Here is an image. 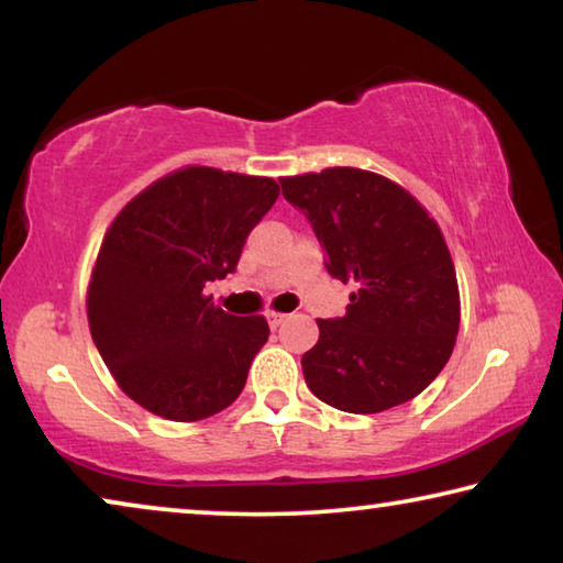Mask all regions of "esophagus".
<instances>
[{"label": "esophagus", "mask_w": 563, "mask_h": 563, "mask_svg": "<svg viewBox=\"0 0 563 563\" xmlns=\"http://www.w3.org/2000/svg\"><path fill=\"white\" fill-rule=\"evenodd\" d=\"M285 320H288V316H285V312H273V310L268 312V325L271 328H280Z\"/></svg>", "instance_id": "esophagus-1"}]
</instances>
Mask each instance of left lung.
I'll return each instance as SVG.
<instances>
[{
    "instance_id": "1",
    "label": "left lung",
    "mask_w": 563,
    "mask_h": 563,
    "mask_svg": "<svg viewBox=\"0 0 563 563\" xmlns=\"http://www.w3.org/2000/svg\"><path fill=\"white\" fill-rule=\"evenodd\" d=\"M308 218L325 268L355 285L342 318L318 320L302 355L310 393L342 412L375 415L442 373L460 330V288L440 225L402 186L369 170L280 178Z\"/></svg>"
}]
</instances>
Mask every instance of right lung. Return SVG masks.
Listing matches in <instances>:
<instances>
[{
    "instance_id": "add662e5",
    "label": "right lung",
    "mask_w": 563,
    "mask_h": 563,
    "mask_svg": "<svg viewBox=\"0 0 563 563\" xmlns=\"http://www.w3.org/2000/svg\"><path fill=\"white\" fill-rule=\"evenodd\" d=\"M278 196L273 178L188 166L141 190L111 223L87 312L93 345L133 402L198 422L243 393L268 322L228 316L203 288L235 271Z\"/></svg>"
}]
</instances>
